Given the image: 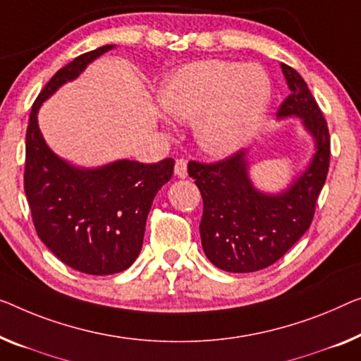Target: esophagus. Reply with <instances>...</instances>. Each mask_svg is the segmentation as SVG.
<instances>
[{"label": "esophagus", "instance_id": "obj_1", "mask_svg": "<svg viewBox=\"0 0 361 361\" xmlns=\"http://www.w3.org/2000/svg\"><path fill=\"white\" fill-rule=\"evenodd\" d=\"M175 175L178 176V178H186L188 176V165H186V160L185 159H178L175 164Z\"/></svg>", "mask_w": 361, "mask_h": 361}]
</instances>
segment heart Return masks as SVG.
I'll return each mask as SVG.
<instances>
[{
  "label": "heart",
  "instance_id": "b5f03b06",
  "mask_svg": "<svg viewBox=\"0 0 361 361\" xmlns=\"http://www.w3.org/2000/svg\"><path fill=\"white\" fill-rule=\"evenodd\" d=\"M160 104L171 116L195 120L197 144L225 157L250 141L271 100V80L261 66L225 60L186 64L165 79Z\"/></svg>",
  "mask_w": 361,
  "mask_h": 361
}]
</instances>
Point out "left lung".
I'll return each instance as SVG.
<instances>
[{"label":"left lung","mask_w":361,"mask_h":361,"mask_svg":"<svg viewBox=\"0 0 361 361\" xmlns=\"http://www.w3.org/2000/svg\"><path fill=\"white\" fill-rule=\"evenodd\" d=\"M290 95L277 115L303 118L316 141L308 170L288 191L267 196L248 178L245 150L217 162L191 160L188 173L201 191L204 212L199 232L204 252L214 266L227 272H255L281 259L310 228L316 201L326 183L331 159V136L326 118L305 79L282 63Z\"/></svg>","instance_id":"obj_1"}]
</instances>
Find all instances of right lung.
Listing matches in <instances>:
<instances>
[{
    "label": "right lung",
    "instance_id": "1",
    "mask_svg": "<svg viewBox=\"0 0 361 361\" xmlns=\"http://www.w3.org/2000/svg\"><path fill=\"white\" fill-rule=\"evenodd\" d=\"M110 48L84 53L58 69L32 105L25 133L24 191L35 232L64 264L92 276L121 272L136 261L150 206L175 165L169 157L80 170L58 159L43 141L37 123L42 102Z\"/></svg>",
    "mask_w": 361,
    "mask_h": 361
}]
</instances>
